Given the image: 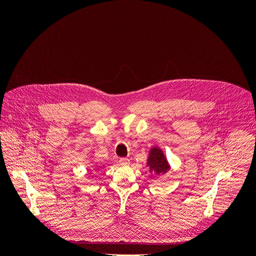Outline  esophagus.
<instances>
[{"instance_id":"obj_1","label":"esophagus","mask_w":256,"mask_h":256,"mask_svg":"<svg viewBox=\"0 0 256 256\" xmlns=\"http://www.w3.org/2000/svg\"><path fill=\"white\" fill-rule=\"evenodd\" d=\"M129 164H130V161H129V159H127V158H122V159H120V164H122V166H129Z\"/></svg>"}]
</instances>
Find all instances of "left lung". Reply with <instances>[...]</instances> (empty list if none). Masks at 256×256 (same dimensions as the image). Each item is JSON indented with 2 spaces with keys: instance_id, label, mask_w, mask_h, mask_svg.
Returning a JSON list of instances; mask_svg holds the SVG:
<instances>
[{
  "instance_id": "obj_1",
  "label": "left lung",
  "mask_w": 256,
  "mask_h": 256,
  "mask_svg": "<svg viewBox=\"0 0 256 256\" xmlns=\"http://www.w3.org/2000/svg\"><path fill=\"white\" fill-rule=\"evenodd\" d=\"M146 166L150 168L148 171L150 173V178L152 175H164L171 168L164 152L158 146H154L150 150Z\"/></svg>"
}]
</instances>
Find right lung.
<instances>
[{"instance_id": "1", "label": "right lung", "mask_w": 256, "mask_h": 256, "mask_svg": "<svg viewBox=\"0 0 256 256\" xmlns=\"http://www.w3.org/2000/svg\"><path fill=\"white\" fill-rule=\"evenodd\" d=\"M99 168H100V166H99Z\"/></svg>"}]
</instances>
